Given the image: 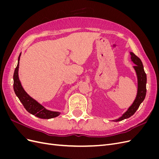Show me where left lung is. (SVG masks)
<instances>
[{
	"label": "left lung",
	"instance_id": "left-lung-1",
	"mask_svg": "<svg viewBox=\"0 0 159 159\" xmlns=\"http://www.w3.org/2000/svg\"><path fill=\"white\" fill-rule=\"evenodd\" d=\"M131 54V60L133 62L134 64H135L133 66V69L135 71L137 78V92L136 98L134 99L133 103L130 106L127 110L125 112L122 116L119 118L113 120V121L117 122L121 121L123 119H125L131 117L132 115L136 112V111L138 109L139 107L140 106L141 103L143 102L146 96V84H147V75L144 70L143 65L140 58L134 54L133 52H130Z\"/></svg>",
	"mask_w": 159,
	"mask_h": 159
}]
</instances>
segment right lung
I'll use <instances>...</instances> for the list:
<instances>
[{"instance_id": "1", "label": "right lung", "mask_w": 159, "mask_h": 159, "mask_svg": "<svg viewBox=\"0 0 159 159\" xmlns=\"http://www.w3.org/2000/svg\"><path fill=\"white\" fill-rule=\"evenodd\" d=\"M20 56L21 53L18 56V64L15 70H14L13 75V88L14 93L20 100V102L22 103L23 106L25 107L26 110L30 114L35 115L36 117L41 119H52L57 117L60 115V112L53 111L46 109L43 105L38 103L36 100L30 97L26 92V91L24 89L18 77V68L19 63H20L19 61H20Z\"/></svg>"}]
</instances>
